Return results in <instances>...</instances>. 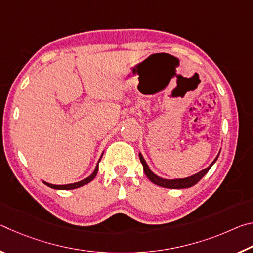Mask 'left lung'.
Here are the masks:
<instances>
[{"mask_svg": "<svg viewBox=\"0 0 253 253\" xmlns=\"http://www.w3.org/2000/svg\"><path fill=\"white\" fill-rule=\"evenodd\" d=\"M220 152L216 155V157L214 158V161L208 166L207 169L200 170L199 173H196L194 175H192V176H188V177H185V178H172V179H169V178L160 177V176H158V175H156L155 173L152 172V169H149V166L147 165L146 161L144 160L142 153H139V160H140V162H142V164H143L144 173L148 177L149 181L153 182L154 184H156V185H158V186L166 187V188H176V190H179V188H187V187H191V186L195 185V184L198 183L200 179L202 178L204 175L209 172V169L212 168L214 163L216 162L217 157H219V155H220Z\"/></svg>", "mask_w": 253, "mask_h": 253, "instance_id": "1", "label": "left lung"}]
</instances>
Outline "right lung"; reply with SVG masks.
Returning a JSON list of instances; mask_svg holds the SVG:
<instances>
[{
	"instance_id": "obj_1",
	"label": "right lung",
	"mask_w": 253,
	"mask_h": 253,
	"mask_svg": "<svg viewBox=\"0 0 253 253\" xmlns=\"http://www.w3.org/2000/svg\"><path fill=\"white\" fill-rule=\"evenodd\" d=\"M102 155H104V152H102L101 156H100V158H99V161H98L97 165H96V169H95V170H93V172H92V174L89 175L88 177L81 179V181H79V182L71 183V184H65V185H55V184H50V183L45 182V181H42V182H43V183L45 184V185H48L49 187L54 188V190H74V188H78V187H80V186H84V185H85V184H88L89 182H91L92 179L96 177V175H97V173H98V165H99V162H100V160H101Z\"/></svg>"
}]
</instances>
